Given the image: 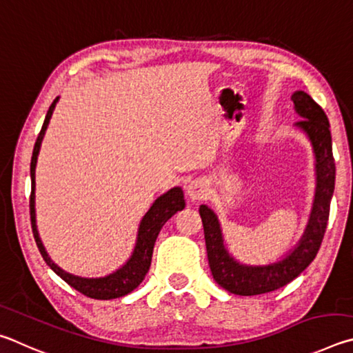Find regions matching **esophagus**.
Here are the masks:
<instances>
[{"mask_svg":"<svg viewBox=\"0 0 353 353\" xmlns=\"http://www.w3.org/2000/svg\"><path fill=\"white\" fill-rule=\"evenodd\" d=\"M208 194V186L206 183L203 180H194L189 183L188 186V195L190 196L192 200H201L205 199Z\"/></svg>","mask_w":353,"mask_h":353,"instance_id":"1","label":"esophagus"}]
</instances>
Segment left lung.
I'll return each mask as SVG.
<instances>
[{
	"instance_id": "8db88e82",
	"label": "left lung",
	"mask_w": 353,
	"mask_h": 353,
	"mask_svg": "<svg viewBox=\"0 0 353 353\" xmlns=\"http://www.w3.org/2000/svg\"><path fill=\"white\" fill-rule=\"evenodd\" d=\"M296 111L304 117L296 125L301 127L310 138L316 154L318 188L313 211L304 237L292 254L267 267H245L228 254L220 225L211 209L200 206V215L205 230L208 261L215 282L228 292L240 296H254L274 292L296 279L316 257L329 223L330 201L335 189V158L332 152L330 123L319 105L304 91H296L292 96Z\"/></svg>"
}]
</instances>
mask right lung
Masks as SVG:
<instances>
[{"label": "right lung", "instance_id": "obj_1", "mask_svg": "<svg viewBox=\"0 0 353 353\" xmlns=\"http://www.w3.org/2000/svg\"><path fill=\"white\" fill-rule=\"evenodd\" d=\"M59 97L54 99V102L49 107L45 122H43V127L40 130L39 136H37L34 152H32V159H30V181H32V192H30L29 199V212H30V225H32V232L35 243L39 246L40 254L45 259V262L51 267L55 274L60 276L68 285L76 288L85 296L92 299H116L121 298V296H125L132 293L133 290L139 285V283L144 281L148 268H150L152 263V254H153V246L157 242V237L161 231V228L169 220L172 215H175L178 211H181L186 206V201H184V194L180 188H173L169 192L161 195L159 199L153 203V206L148 209V212L144 215L141 225H139V232H138V242H136L133 256L130 257V261L119 268L116 273L99 277V279H86V277H79L66 273L61 268L55 265L49 256L46 254L45 248H43V243L39 237V232H37L35 226V208H34V190H35V164H37V157H39L40 144L43 136H45L46 127L51 119L52 111L55 103H57Z\"/></svg>", "mask_w": 353, "mask_h": 353}]
</instances>
